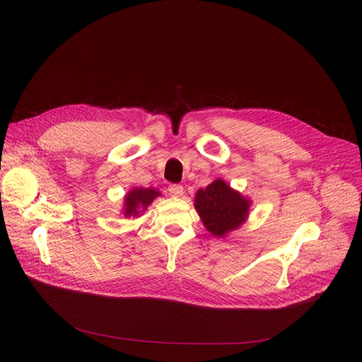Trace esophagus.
I'll return each instance as SVG.
<instances>
[{
	"mask_svg": "<svg viewBox=\"0 0 362 362\" xmlns=\"http://www.w3.org/2000/svg\"><path fill=\"white\" fill-rule=\"evenodd\" d=\"M168 192L171 197H182L183 195V186L177 183H171L168 186Z\"/></svg>",
	"mask_w": 362,
	"mask_h": 362,
	"instance_id": "esophagus-1",
	"label": "esophagus"
}]
</instances>
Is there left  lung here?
I'll return each mask as SVG.
<instances>
[{"label":"left lung","instance_id":"8db88e82","mask_svg":"<svg viewBox=\"0 0 362 362\" xmlns=\"http://www.w3.org/2000/svg\"><path fill=\"white\" fill-rule=\"evenodd\" d=\"M195 208L206 230L221 238L246 220L250 201L217 179L197 192Z\"/></svg>","mask_w":362,"mask_h":362}]
</instances>
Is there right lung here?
<instances>
[{"label":"right lung","mask_w":362,"mask_h":362,"mask_svg":"<svg viewBox=\"0 0 362 362\" xmlns=\"http://www.w3.org/2000/svg\"><path fill=\"white\" fill-rule=\"evenodd\" d=\"M160 192L157 189H144V187H135L126 195L124 202V214L126 216H138L139 211H144L145 208L157 198Z\"/></svg>","instance_id":"obj_1"}]
</instances>
